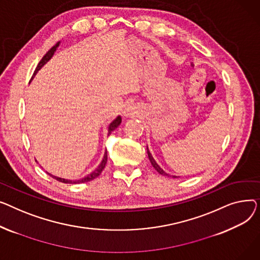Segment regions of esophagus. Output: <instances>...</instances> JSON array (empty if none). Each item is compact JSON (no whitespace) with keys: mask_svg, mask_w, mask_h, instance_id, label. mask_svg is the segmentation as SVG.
I'll return each instance as SVG.
<instances>
[{"mask_svg":"<svg viewBox=\"0 0 260 260\" xmlns=\"http://www.w3.org/2000/svg\"><path fill=\"white\" fill-rule=\"evenodd\" d=\"M135 113L136 112H135V109H134L133 106H127L126 108H125V110H124V116H126V117L134 116Z\"/></svg>","mask_w":260,"mask_h":260,"instance_id":"esophagus-1","label":"esophagus"}]
</instances>
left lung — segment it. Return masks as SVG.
<instances>
[{"label": "left lung", "mask_w": 260, "mask_h": 260, "mask_svg": "<svg viewBox=\"0 0 260 260\" xmlns=\"http://www.w3.org/2000/svg\"><path fill=\"white\" fill-rule=\"evenodd\" d=\"M147 153H148V157H149V159H150V162H151V165L153 166V168L154 169L159 173V174H161V175H165V176H168V177H170V176H172L173 178H176V177H178V176H175V175H170V174H168L167 172H165L161 168L159 167V165L155 161V159L153 158V156H152V154L150 153V151H149V148H148V146H147Z\"/></svg>", "instance_id": "1"}]
</instances>
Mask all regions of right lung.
Masks as SVG:
<instances>
[{
    "label": "right lung",
    "mask_w": 260,
    "mask_h": 260,
    "mask_svg": "<svg viewBox=\"0 0 260 260\" xmlns=\"http://www.w3.org/2000/svg\"><path fill=\"white\" fill-rule=\"evenodd\" d=\"M60 45V41L59 42H57L53 47H51V49L50 50H48V52L46 53L44 56H43V58L40 60V63H39V65H38V67L36 68V70H35V73H34V75H32V79L35 78L36 76V74L44 67V65H46L47 64L49 60L52 58V56H53V54L55 53V51H56V49L58 48V46ZM31 79V80H32ZM120 123H121V117H120V115H118V116H116L111 123L109 124V126H108V134L107 135H110L119 125H120ZM107 149H106V151H105V153H104V157H103V159H102V161L100 162V165L95 168V170H93L92 172L91 173H89L88 175H86V176H84L83 178H81V179H66V178H62V177H58V176H55V175H52V174H50V173H48L51 177H53V178H55L56 180H58V181H60V182H64V184H82V182H87V181H90V180H93L94 178H96L101 173H102V171L104 170V168H105V166H106V164H107ZM37 161V160H36Z\"/></svg>",
    "instance_id": "right-lung-1"
}]
</instances>
